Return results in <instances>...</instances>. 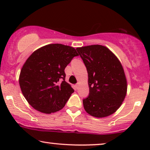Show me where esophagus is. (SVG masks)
<instances>
[{"label":"esophagus","mask_w":150,"mask_h":150,"mask_svg":"<svg viewBox=\"0 0 150 150\" xmlns=\"http://www.w3.org/2000/svg\"><path fill=\"white\" fill-rule=\"evenodd\" d=\"M76 89H79V83H78L77 84H76Z\"/></svg>","instance_id":"34e87169"}]
</instances>
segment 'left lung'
Wrapping results in <instances>:
<instances>
[{"mask_svg": "<svg viewBox=\"0 0 150 150\" xmlns=\"http://www.w3.org/2000/svg\"><path fill=\"white\" fill-rule=\"evenodd\" d=\"M88 73L89 96L83 99L86 112L105 117L120 107L127 93V81L120 60L102 45L77 48Z\"/></svg>", "mask_w": 150, "mask_h": 150, "instance_id": "1", "label": "left lung"}]
</instances>
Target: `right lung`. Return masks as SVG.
Returning a JSON list of instances; mask_svg holds the SVG:
<instances>
[{
  "label": "right lung",
  "instance_id": "add662e5",
  "mask_svg": "<svg viewBox=\"0 0 150 150\" xmlns=\"http://www.w3.org/2000/svg\"><path fill=\"white\" fill-rule=\"evenodd\" d=\"M76 56L75 48L61 44L46 45L30 54L20 71L19 84L33 108L50 114L64 107L74 91L65 81L64 70Z\"/></svg>",
  "mask_w": 150,
  "mask_h": 150
}]
</instances>
